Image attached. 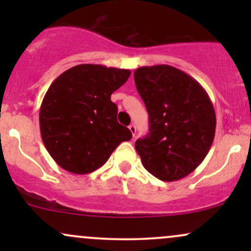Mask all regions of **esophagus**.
<instances>
[{
    "instance_id": "34e87169",
    "label": "esophagus",
    "mask_w": 251,
    "mask_h": 251,
    "mask_svg": "<svg viewBox=\"0 0 251 251\" xmlns=\"http://www.w3.org/2000/svg\"><path fill=\"white\" fill-rule=\"evenodd\" d=\"M128 128H129V131H131V133H132V135H135V132H137V128H135V125L134 124H131V125L128 126Z\"/></svg>"
}]
</instances>
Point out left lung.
Here are the masks:
<instances>
[{"label":"left lung","mask_w":251,"mask_h":251,"mask_svg":"<svg viewBox=\"0 0 251 251\" xmlns=\"http://www.w3.org/2000/svg\"><path fill=\"white\" fill-rule=\"evenodd\" d=\"M134 82L149 113V133L135 142L144 168L164 181L186 177L214 142L216 114L208 93L169 65L137 68Z\"/></svg>","instance_id":"1"}]
</instances>
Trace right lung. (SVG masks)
Listing matches in <instances>:
<instances>
[{
	"label": "right lung",
	"mask_w": 251,
	"mask_h": 251,
	"mask_svg": "<svg viewBox=\"0 0 251 251\" xmlns=\"http://www.w3.org/2000/svg\"><path fill=\"white\" fill-rule=\"evenodd\" d=\"M131 72L83 63L54 80L40 107L42 142L57 165L86 175L107 162L131 131L117 120L111 101L114 91L127 81Z\"/></svg>",
	"instance_id": "1"
}]
</instances>
